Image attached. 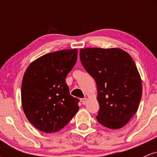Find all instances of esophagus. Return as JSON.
Returning a JSON list of instances; mask_svg holds the SVG:
<instances>
[{
	"label": "esophagus",
	"mask_w": 157,
	"mask_h": 157,
	"mask_svg": "<svg viewBox=\"0 0 157 157\" xmlns=\"http://www.w3.org/2000/svg\"><path fill=\"white\" fill-rule=\"evenodd\" d=\"M80 101L82 102V103L83 104V105H85V104H86V102H87L88 99L87 98H82L80 100Z\"/></svg>",
	"instance_id": "obj_1"
}]
</instances>
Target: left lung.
I'll list each match as a JSON object with an SVG mask.
<instances>
[{
	"label": "left lung",
	"mask_w": 157,
	"mask_h": 157,
	"mask_svg": "<svg viewBox=\"0 0 157 157\" xmlns=\"http://www.w3.org/2000/svg\"><path fill=\"white\" fill-rule=\"evenodd\" d=\"M80 57L97 84V121L111 129L123 127L137 111L142 94L141 77L132 57L118 48H81Z\"/></svg>",
	"instance_id": "left-lung-1"
}]
</instances>
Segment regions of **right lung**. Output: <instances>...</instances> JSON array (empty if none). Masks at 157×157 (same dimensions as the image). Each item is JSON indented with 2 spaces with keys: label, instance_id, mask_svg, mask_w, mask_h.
<instances>
[{
  "label": "right lung",
  "instance_id": "obj_1",
  "mask_svg": "<svg viewBox=\"0 0 157 157\" xmlns=\"http://www.w3.org/2000/svg\"><path fill=\"white\" fill-rule=\"evenodd\" d=\"M77 59V50L64 49L36 59L25 71L21 86L23 110L28 120L45 133L63 128L79 110L66 82Z\"/></svg>",
  "mask_w": 157,
  "mask_h": 157
}]
</instances>
